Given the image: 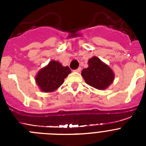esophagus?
<instances>
[{"instance_id": "34e87169", "label": "esophagus", "mask_w": 146, "mask_h": 146, "mask_svg": "<svg viewBox=\"0 0 146 146\" xmlns=\"http://www.w3.org/2000/svg\"><path fill=\"white\" fill-rule=\"evenodd\" d=\"M81 71V67H79V68H78V69H75V70H74V72H80Z\"/></svg>"}]
</instances>
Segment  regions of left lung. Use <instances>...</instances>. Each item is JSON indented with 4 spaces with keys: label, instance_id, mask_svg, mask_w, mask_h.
Masks as SVG:
<instances>
[{
    "label": "left lung",
    "instance_id": "8db88e82",
    "mask_svg": "<svg viewBox=\"0 0 146 146\" xmlns=\"http://www.w3.org/2000/svg\"><path fill=\"white\" fill-rule=\"evenodd\" d=\"M88 67L82 71V76L89 86L102 90L108 88L114 80L112 69L97 57L88 60Z\"/></svg>",
    "mask_w": 146,
    "mask_h": 146
}]
</instances>
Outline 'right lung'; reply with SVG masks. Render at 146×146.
I'll return each mask as SVG.
<instances>
[{"instance_id":"add662e5","label":"right lung","mask_w":146,"mask_h":146,"mask_svg":"<svg viewBox=\"0 0 146 146\" xmlns=\"http://www.w3.org/2000/svg\"><path fill=\"white\" fill-rule=\"evenodd\" d=\"M71 72L68 66H63L58 61L52 60L38 72L36 82L44 92H52L60 87Z\"/></svg>"}]
</instances>
